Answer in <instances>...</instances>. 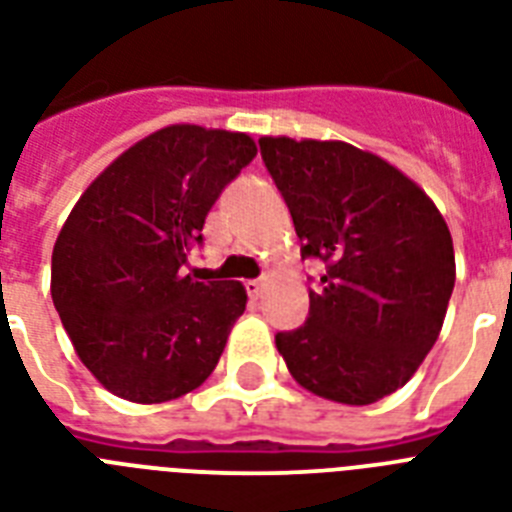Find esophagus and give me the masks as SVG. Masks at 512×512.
<instances>
[{"instance_id":"34e87169","label":"esophagus","mask_w":512,"mask_h":512,"mask_svg":"<svg viewBox=\"0 0 512 512\" xmlns=\"http://www.w3.org/2000/svg\"><path fill=\"white\" fill-rule=\"evenodd\" d=\"M244 289H247L249 297H260V292H263V281H260V278H252V281L244 284Z\"/></svg>"}]
</instances>
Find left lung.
<instances>
[{
	"label": "left lung",
	"instance_id": "1",
	"mask_svg": "<svg viewBox=\"0 0 512 512\" xmlns=\"http://www.w3.org/2000/svg\"><path fill=\"white\" fill-rule=\"evenodd\" d=\"M260 155L302 260L323 263L307 321L276 334L286 368L344 405L397 392L442 331L455 286L450 228L423 189L352 144L263 136Z\"/></svg>",
	"mask_w": 512,
	"mask_h": 512
}]
</instances>
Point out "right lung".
<instances>
[{
	"label": "right lung",
	"mask_w": 512,
	"mask_h": 512,
	"mask_svg": "<svg viewBox=\"0 0 512 512\" xmlns=\"http://www.w3.org/2000/svg\"><path fill=\"white\" fill-rule=\"evenodd\" d=\"M257 147L247 134L168 126L83 191L52 252V299L81 363L123 400L152 405L215 371L247 307L239 281H194L186 255Z\"/></svg>",
	"instance_id": "add662e5"
}]
</instances>
